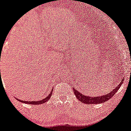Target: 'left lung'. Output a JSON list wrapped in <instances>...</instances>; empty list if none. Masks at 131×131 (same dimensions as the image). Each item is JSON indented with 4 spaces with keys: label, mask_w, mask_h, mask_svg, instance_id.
I'll use <instances>...</instances> for the list:
<instances>
[{
    "label": "left lung",
    "mask_w": 131,
    "mask_h": 131,
    "mask_svg": "<svg viewBox=\"0 0 131 131\" xmlns=\"http://www.w3.org/2000/svg\"><path fill=\"white\" fill-rule=\"evenodd\" d=\"M124 80V79L123 78V80H121V83H119L117 86L115 88V89L111 91L110 93H107V94H104V95L100 96H90L85 95V94L84 95V94H81L80 91H78L74 88H73V92H74L75 96H77L78 100L81 101L82 103H84V104H101V103H104V102L108 101L114 95L115 93H117V90L120 88L121 86L123 83Z\"/></svg>",
    "instance_id": "left-lung-1"
}]
</instances>
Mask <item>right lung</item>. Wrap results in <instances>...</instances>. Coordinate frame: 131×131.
I'll return each instance as SVG.
<instances>
[{
	"instance_id": "add662e5",
	"label": "right lung",
	"mask_w": 131,
	"mask_h": 131,
	"mask_svg": "<svg viewBox=\"0 0 131 131\" xmlns=\"http://www.w3.org/2000/svg\"><path fill=\"white\" fill-rule=\"evenodd\" d=\"M52 91H53V90H51V93H50V94H48V96H47V97H45V98L43 99V100H40V101H22V100H18V99H17H17L18 100V101H19L20 102H21V103H25V104H34V105H38V104H43V103H45V102H47V101L49 100L50 97H51V96L52 95Z\"/></svg>"
}]
</instances>
